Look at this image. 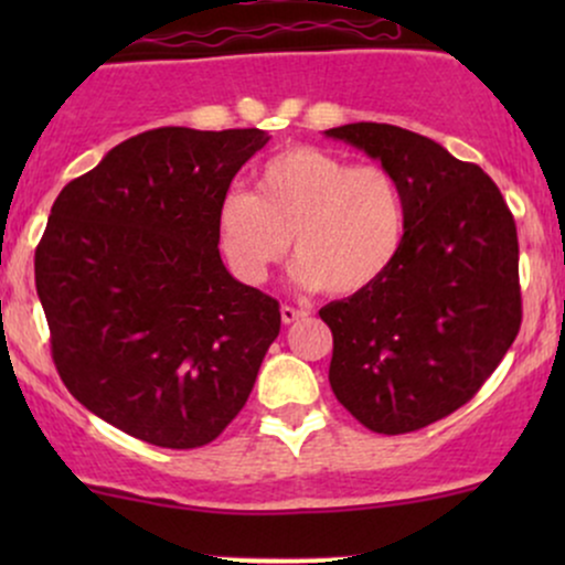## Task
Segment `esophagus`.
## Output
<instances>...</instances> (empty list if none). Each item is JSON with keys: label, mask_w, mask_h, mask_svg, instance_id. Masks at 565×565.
<instances>
[{"label": "esophagus", "mask_w": 565, "mask_h": 565, "mask_svg": "<svg viewBox=\"0 0 565 565\" xmlns=\"http://www.w3.org/2000/svg\"><path fill=\"white\" fill-rule=\"evenodd\" d=\"M308 316V310H300V308H291V305H281V321L284 323H295Z\"/></svg>", "instance_id": "obj_1"}]
</instances>
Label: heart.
I'll use <instances>...</instances> for the list:
<instances>
[{
    "label": "heart",
    "mask_w": 565,
    "mask_h": 565,
    "mask_svg": "<svg viewBox=\"0 0 565 565\" xmlns=\"http://www.w3.org/2000/svg\"><path fill=\"white\" fill-rule=\"evenodd\" d=\"M215 236L233 276L268 281L295 242V281L334 297L366 291L398 260L406 196L380 164H353L316 146L278 151L257 172V193H223Z\"/></svg>",
    "instance_id": "b5f03b06"
}]
</instances>
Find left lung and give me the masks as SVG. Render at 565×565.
<instances>
[{
	"label": "left lung",
	"instance_id": "obj_1",
	"mask_svg": "<svg viewBox=\"0 0 565 565\" xmlns=\"http://www.w3.org/2000/svg\"><path fill=\"white\" fill-rule=\"evenodd\" d=\"M377 159L406 196L398 260L374 287L323 305L329 382L382 436L449 417L481 391L521 329L518 231L494 180L425 135L359 121L327 129Z\"/></svg>",
	"mask_w": 565,
	"mask_h": 565
}]
</instances>
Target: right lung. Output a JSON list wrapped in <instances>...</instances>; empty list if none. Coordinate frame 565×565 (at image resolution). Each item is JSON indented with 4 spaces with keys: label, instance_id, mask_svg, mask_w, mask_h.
<instances>
[{
    "label": "right lung",
    "instance_id": "right-lung-1",
    "mask_svg": "<svg viewBox=\"0 0 565 565\" xmlns=\"http://www.w3.org/2000/svg\"><path fill=\"white\" fill-rule=\"evenodd\" d=\"M268 140L148 129L57 193L34 257L55 369L127 436L196 449L255 387L281 310L225 270L215 212Z\"/></svg>",
    "mask_w": 565,
    "mask_h": 565
}]
</instances>
